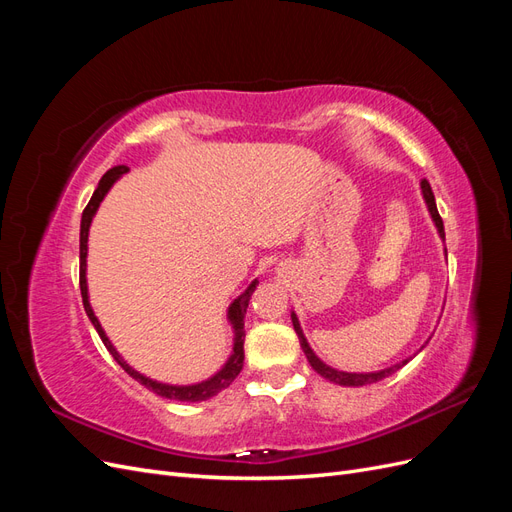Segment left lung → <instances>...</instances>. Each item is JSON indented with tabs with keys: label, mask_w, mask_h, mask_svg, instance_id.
<instances>
[{
	"label": "left lung",
	"mask_w": 512,
	"mask_h": 512,
	"mask_svg": "<svg viewBox=\"0 0 512 512\" xmlns=\"http://www.w3.org/2000/svg\"><path fill=\"white\" fill-rule=\"evenodd\" d=\"M421 188H423V198H425V203H427V207H429L431 218H433V222H436V226H438L440 237L444 239V224H442V218H440L438 207H436V198H433L431 185H429V181H427V179H423V181H421ZM290 318H292V327H294V331H297V335H299V342H301V348H303V352H305V356H307L309 365H312L322 378H327V380H331V382H335V384H342V386H363V384H374V382H378V380H382V378H389L391 374H395L397 369H401V367H404V365L410 361V359H406V361H399V363H397V365H393V367H386V369L374 371V374H348V371H337V369H333V367H329V365H324V363L318 359V356L314 354V350L309 348L307 339H305V335H303V331H301V324H299L297 314L292 312V314H290Z\"/></svg>",
	"instance_id": "obj_1"
}]
</instances>
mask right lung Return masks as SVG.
Masks as SVG:
<instances>
[{
    "instance_id": "right-lung-1",
    "label": "right lung",
    "mask_w": 512,
    "mask_h": 512,
    "mask_svg": "<svg viewBox=\"0 0 512 512\" xmlns=\"http://www.w3.org/2000/svg\"><path fill=\"white\" fill-rule=\"evenodd\" d=\"M128 173V166H115L111 170H106L104 177L100 179L98 188L94 192V196H91V200L87 203L85 211H83V220H81V271H79V282H81V297H83V307L85 312L91 320V324H94L102 344L106 346V350L113 354V359L126 369V374H130L136 382H141L143 386H147L149 391H153L160 397H166V399H177V401H205L213 395H218L220 391H224L226 386L232 384V380H235L241 369H243V342H245V329H243V320H245V312H247V305H250V299H252V292L258 284V280H254L250 286H247V290L241 294L239 299L232 301V305L228 307V320L232 324V329H235V346H232V354L230 359L226 361V365L215 374L213 378L205 380V382H198V384H190V386H173V384H162L158 380H151L143 374H138L136 369H132L126 361L121 359L119 352L113 348V344L108 342V337L102 329V324L98 322L94 309H91L89 305V294H87V277H85V271H87V237H89V226H91V220H94V215L102 203V198L106 196V192L111 190V185L123 175Z\"/></svg>"
}]
</instances>
